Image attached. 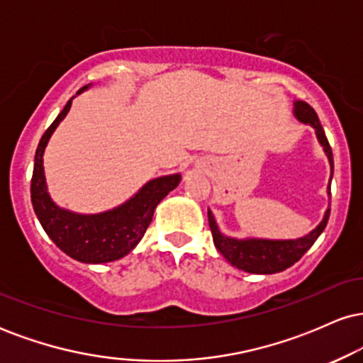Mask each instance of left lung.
Returning a JSON list of instances; mask_svg holds the SVG:
<instances>
[{"label": "left lung", "mask_w": 363, "mask_h": 363, "mask_svg": "<svg viewBox=\"0 0 363 363\" xmlns=\"http://www.w3.org/2000/svg\"><path fill=\"white\" fill-rule=\"evenodd\" d=\"M294 116L302 124H309L314 128L318 141L323 147L324 153H326L329 165H331V176H333V152L329 147L326 133H324L323 126H320L318 114L312 109L307 102L295 101L294 102ZM328 194H331V181L328 186ZM329 218V208L324 213V218L314 230L309 234L298 237V239H289V240H273V239H235V237L223 235L220 232L218 225L215 222V216L208 210V223H210L211 235H213L215 247L218 249L220 254L230 262L235 268L242 269L247 273L256 274H273L280 273L283 269L290 268L295 264L301 257L312 247V244L318 240V237L323 234L326 228Z\"/></svg>", "instance_id": "8db88e82"}]
</instances>
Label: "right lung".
<instances>
[{"label":"right lung","instance_id":"1","mask_svg":"<svg viewBox=\"0 0 363 363\" xmlns=\"http://www.w3.org/2000/svg\"><path fill=\"white\" fill-rule=\"evenodd\" d=\"M89 86H83L78 94ZM73 99H69L65 109L48 128L35 150L30 184L32 206L45 234L62 252L86 264H101L121 259L138 245L152 222L157 205L179 186L181 174L152 179L126 203L102 213L82 215L57 206L48 193L43 157L54 129L72 109Z\"/></svg>","mask_w":363,"mask_h":363}]
</instances>
